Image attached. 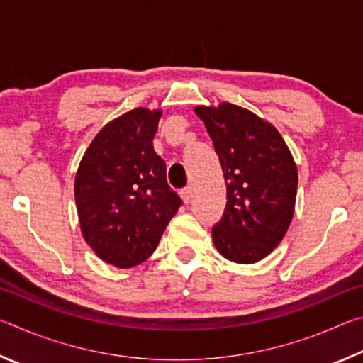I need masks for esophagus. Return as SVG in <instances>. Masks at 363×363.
I'll list each match as a JSON object with an SVG mask.
<instances>
[{
    "label": "esophagus",
    "instance_id": "obj_1",
    "mask_svg": "<svg viewBox=\"0 0 363 363\" xmlns=\"http://www.w3.org/2000/svg\"><path fill=\"white\" fill-rule=\"evenodd\" d=\"M181 196H182V200L186 201V203H190V200H192V196H194V189L192 187L182 189L181 190Z\"/></svg>",
    "mask_w": 363,
    "mask_h": 363
}]
</instances>
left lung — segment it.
<instances>
[{"mask_svg":"<svg viewBox=\"0 0 363 363\" xmlns=\"http://www.w3.org/2000/svg\"><path fill=\"white\" fill-rule=\"evenodd\" d=\"M223 167L227 205L213 227V243L225 259L253 264L285 237L296 203L298 168L277 128L250 110L220 102L199 106Z\"/></svg>","mask_w":363,"mask_h":363,"instance_id":"8db88e82","label":"left lung"}]
</instances>
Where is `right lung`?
Instances as JSON below:
<instances>
[{"label":"right lung","instance_id":"add662e5","mask_svg":"<svg viewBox=\"0 0 363 363\" xmlns=\"http://www.w3.org/2000/svg\"><path fill=\"white\" fill-rule=\"evenodd\" d=\"M162 110L134 108L107 123L86 149L75 176V201L86 243L104 262H144L181 206L153 150Z\"/></svg>","mask_w":363,"mask_h":363}]
</instances>
